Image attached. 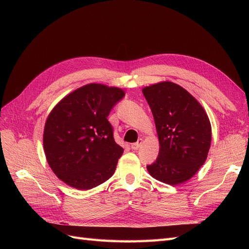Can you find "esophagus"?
I'll list each match as a JSON object with an SVG mask.
<instances>
[{
	"label": "esophagus",
	"instance_id": "obj_1",
	"mask_svg": "<svg viewBox=\"0 0 249 249\" xmlns=\"http://www.w3.org/2000/svg\"><path fill=\"white\" fill-rule=\"evenodd\" d=\"M141 143H142V139H139L137 142H135V143H132V145H131V147L133 148V149H135V150H137L139 147H140V145H141Z\"/></svg>",
	"mask_w": 249,
	"mask_h": 249
}]
</instances>
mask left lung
Masks as SVG:
<instances>
[{
    "label": "left lung",
    "instance_id": "left-lung-1",
    "mask_svg": "<svg viewBox=\"0 0 249 249\" xmlns=\"http://www.w3.org/2000/svg\"><path fill=\"white\" fill-rule=\"evenodd\" d=\"M154 115L160 150L149 175L168 185L191 178L205 163L212 129L207 113L178 84L162 82L142 90Z\"/></svg>",
    "mask_w": 249,
    "mask_h": 249
}]
</instances>
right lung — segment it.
Masks as SVG:
<instances>
[{
	"label": "right lung",
	"instance_id": "1",
	"mask_svg": "<svg viewBox=\"0 0 249 249\" xmlns=\"http://www.w3.org/2000/svg\"><path fill=\"white\" fill-rule=\"evenodd\" d=\"M124 96L119 88L88 84L52 110L44 125V153L65 184L89 190L113 176L124 148L114 140L108 116Z\"/></svg>",
	"mask_w": 249,
	"mask_h": 249
}]
</instances>
